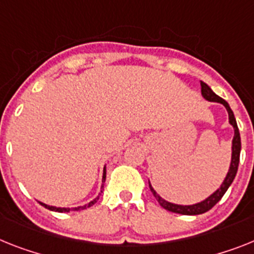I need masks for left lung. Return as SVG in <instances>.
<instances>
[{"mask_svg":"<svg viewBox=\"0 0 254 254\" xmlns=\"http://www.w3.org/2000/svg\"><path fill=\"white\" fill-rule=\"evenodd\" d=\"M200 86H201V95L205 101L208 102H217V103H221L225 106L227 114H229V123L230 125L234 129V138H232V146H231V161H230L229 172L226 174L225 180L221 183V186L214 191L213 193H210L208 197H205L204 200L199 201V203L191 204V205H181V204H174L170 203L168 200L163 199L159 193L155 191V189L152 187L151 182L148 181V185H150V189L152 191L153 196L156 197V200L159 201V204L163 206L164 209L169 210V212L173 213H180V214H186V216H196V214H203V213L208 212L209 209H212L213 206L218 203L219 200L222 199V196L225 195V192L227 191L230 186H231L232 181L235 178L236 172H238V167H239V160H240V150H242V142H240V133L239 129H238V124H236V119L234 116V112L230 108L229 103L222 99L221 97L214 93V91L210 89L205 82L200 81Z\"/></svg>","mask_w":254,"mask_h":254,"instance_id":"1","label":"left lung"}]
</instances>
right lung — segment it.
Listing matches in <instances>:
<instances>
[{
    "label": "right lung",
    "instance_id": "obj_1",
    "mask_svg": "<svg viewBox=\"0 0 254 254\" xmlns=\"http://www.w3.org/2000/svg\"><path fill=\"white\" fill-rule=\"evenodd\" d=\"M106 181V167H104L103 169V177H102V182H104ZM103 192V185H102L101 187V192L98 193V196L95 197V199H93L91 201H89L87 204H85V205H81V206H76V208H62V206H54V205H48V204L45 203H41V201H38V203L41 204L42 206H45L46 209L49 210H53V212H59V213H67V212H71V210H82V209H86V208H90L91 205H94L95 203H97V200L99 199V196H101V193Z\"/></svg>",
    "mask_w": 254,
    "mask_h": 254
}]
</instances>
